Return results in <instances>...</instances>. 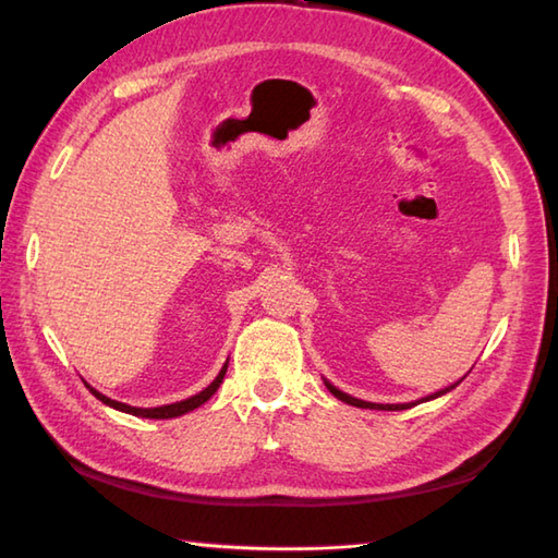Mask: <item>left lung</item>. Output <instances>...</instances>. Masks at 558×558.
<instances>
[{"mask_svg":"<svg viewBox=\"0 0 558 558\" xmlns=\"http://www.w3.org/2000/svg\"><path fill=\"white\" fill-rule=\"evenodd\" d=\"M460 384V381H458ZM458 384H453V386H448V388H444V390H438V393H432V396H426V398H422V400H417V402H424V400H432V398H438V396H444V393H448L450 388H456ZM326 388L330 390V393H333L338 400H342V402H348V405H354V408H369V410H408V408H412V405H417V402H402V405H378V402H366V400H357V398H352V396H348V393H342V390H338L336 386H330L328 381H326Z\"/></svg>","mask_w":558,"mask_h":558,"instance_id":"8db88e82","label":"left lung"}]
</instances>
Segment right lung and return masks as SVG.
<instances>
[{"mask_svg":"<svg viewBox=\"0 0 558 558\" xmlns=\"http://www.w3.org/2000/svg\"><path fill=\"white\" fill-rule=\"evenodd\" d=\"M225 372H228V362H225L220 374L216 376V381H213L208 388L201 390V393H196V396H192V398H186V400H180V402H172V405H160V408H132V405H124V402H117V400H112V398H108V396L98 393V390L90 388L88 384H86V386L90 388V393L96 396L100 402H105V405H110V408H114V410H122V412H126V414H134V417L172 420V417H180V414H186V412L196 410L198 405H204V402L220 388L222 378H225Z\"/></svg>","mask_w":558,"mask_h":558,"instance_id":"obj_1","label":"right lung"}]
</instances>
